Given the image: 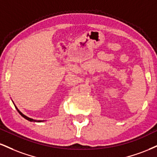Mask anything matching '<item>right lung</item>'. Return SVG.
<instances>
[{
    "instance_id": "1",
    "label": "right lung",
    "mask_w": 157,
    "mask_h": 157,
    "mask_svg": "<svg viewBox=\"0 0 157 157\" xmlns=\"http://www.w3.org/2000/svg\"><path fill=\"white\" fill-rule=\"evenodd\" d=\"M16 109H17V110L18 111V113H20V114L21 115V116H22V117H23L24 118H25L26 120L29 121H34V122H41V121H36V120H33V119H32V118H28V117H27L26 116H25L24 114H22V113L21 112H20V111L19 110V109H18L17 108V107H16Z\"/></svg>"
}]
</instances>
